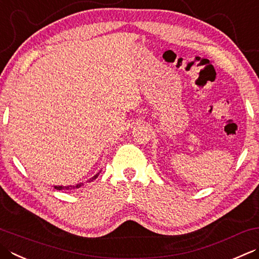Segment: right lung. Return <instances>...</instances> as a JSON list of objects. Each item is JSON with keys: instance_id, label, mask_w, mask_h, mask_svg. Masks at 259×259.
<instances>
[{"instance_id": "1", "label": "right lung", "mask_w": 259, "mask_h": 259, "mask_svg": "<svg viewBox=\"0 0 259 259\" xmlns=\"http://www.w3.org/2000/svg\"><path fill=\"white\" fill-rule=\"evenodd\" d=\"M99 174H100V171L96 175H94L92 179H90L89 182H92V181L96 180V177L99 176ZM82 185H84V184L83 183H78V184H76V185H68V186H60V185L57 186V185H55L54 187H55L56 190H74V189H79V187L82 186Z\"/></svg>"}]
</instances>
